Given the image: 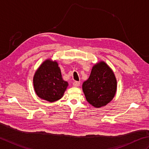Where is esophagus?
Segmentation results:
<instances>
[{
    "label": "esophagus",
    "mask_w": 149,
    "mask_h": 149,
    "mask_svg": "<svg viewBox=\"0 0 149 149\" xmlns=\"http://www.w3.org/2000/svg\"><path fill=\"white\" fill-rule=\"evenodd\" d=\"M72 85H73L74 87H78L79 86H80V82L77 81H74L73 84H72Z\"/></svg>",
    "instance_id": "34e87169"
}]
</instances>
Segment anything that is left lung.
<instances>
[{
	"instance_id": "1",
	"label": "left lung",
	"mask_w": 149,
	"mask_h": 149,
	"mask_svg": "<svg viewBox=\"0 0 149 149\" xmlns=\"http://www.w3.org/2000/svg\"><path fill=\"white\" fill-rule=\"evenodd\" d=\"M116 87L114 72L104 62L93 66L89 78L82 85L87 101L98 108L106 105L113 100Z\"/></svg>"
}]
</instances>
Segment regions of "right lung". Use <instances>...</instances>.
<instances>
[{"label":"right lung","mask_w":149,"mask_h":149,"mask_svg":"<svg viewBox=\"0 0 149 149\" xmlns=\"http://www.w3.org/2000/svg\"><path fill=\"white\" fill-rule=\"evenodd\" d=\"M33 85L38 96L53 102L63 96L68 83L62 79L57 62L47 60L36 71Z\"/></svg>","instance_id":"right-lung-1"}]
</instances>
